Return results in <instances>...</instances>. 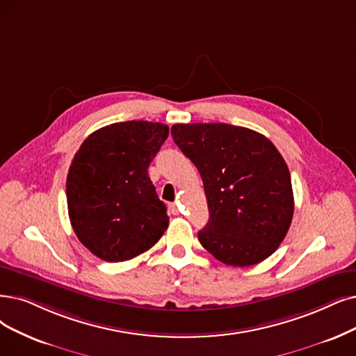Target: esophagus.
Segmentation results:
<instances>
[{
    "label": "esophagus",
    "instance_id": "obj_1",
    "mask_svg": "<svg viewBox=\"0 0 356 356\" xmlns=\"http://www.w3.org/2000/svg\"><path fill=\"white\" fill-rule=\"evenodd\" d=\"M169 210H170V213H172V215H178V213H179L177 204H170V206H169Z\"/></svg>",
    "mask_w": 356,
    "mask_h": 356
}]
</instances>
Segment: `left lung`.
<instances>
[{
	"label": "left lung",
	"instance_id": "obj_1",
	"mask_svg": "<svg viewBox=\"0 0 356 356\" xmlns=\"http://www.w3.org/2000/svg\"><path fill=\"white\" fill-rule=\"evenodd\" d=\"M170 134L203 179L209 222L200 244L234 267L270 257L293 216L289 169L272 141L223 122L175 124Z\"/></svg>",
	"mask_w": 356,
	"mask_h": 356
}]
</instances>
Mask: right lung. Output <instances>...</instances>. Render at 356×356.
Wrapping results in <instances>:
<instances>
[{"instance_id":"add662e5","label":"right lung","mask_w":356,"mask_h":356,"mask_svg":"<svg viewBox=\"0 0 356 356\" xmlns=\"http://www.w3.org/2000/svg\"><path fill=\"white\" fill-rule=\"evenodd\" d=\"M162 122H115L92 133L67 175V206L80 243L101 260L125 261L168 229L166 206L147 169L168 138Z\"/></svg>"}]
</instances>
